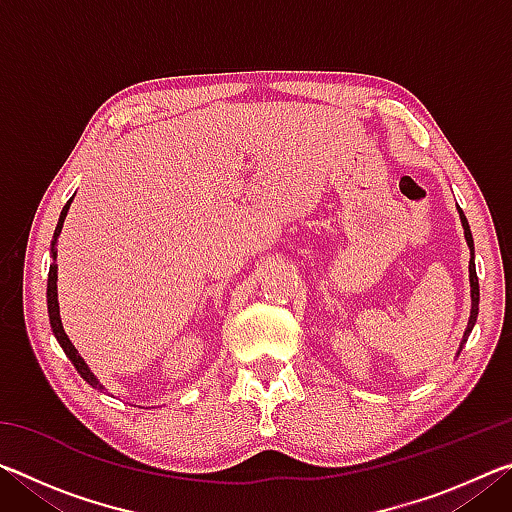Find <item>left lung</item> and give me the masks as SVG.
<instances>
[{"label": "left lung", "mask_w": 512, "mask_h": 512, "mask_svg": "<svg viewBox=\"0 0 512 512\" xmlns=\"http://www.w3.org/2000/svg\"><path fill=\"white\" fill-rule=\"evenodd\" d=\"M458 214H461V223H463V230H465V241L467 246H470V287H472V311H470V320H467V327H465V334H463V343L467 341V336H470L472 327L476 323V316H479V277H476V268H474V239H472V232H470V225H467V219L461 207H458ZM461 343V348H463Z\"/></svg>", "instance_id": "8db88e82"}]
</instances>
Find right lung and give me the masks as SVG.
Here are the masks:
<instances>
[{
	"mask_svg": "<svg viewBox=\"0 0 512 512\" xmlns=\"http://www.w3.org/2000/svg\"><path fill=\"white\" fill-rule=\"evenodd\" d=\"M69 205H72V198H69L67 205L63 207V212H60V219H58V225H56V232H54V241H51V257L56 259V241H58V235L60 230H63V223H65V216H67V210ZM58 266L56 262L49 266V277H47V311H49V323H51V329H54V336L60 343V348L65 350V354L69 357V361L74 363V368L79 370V375L88 381L90 386L99 388V391H103V386L99 384V379L94 377V372L88 368V363L83 361V357L79 354V350L74 348L72 341L67 339L65 329H63V323H60V309H58V287H56V280H58Z\"/></svg>",
	"mask_w": 512,
	"mask_h": 512,
	"instance_id": "1",
	"label": "right lung"
}]
</instances>
